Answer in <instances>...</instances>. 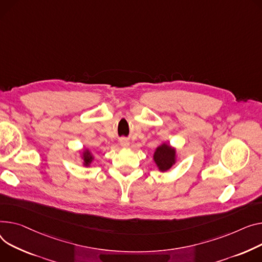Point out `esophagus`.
I'll return each mask as SVG.
<instances>
[{
	"label": "esophagus",
	"instance_id": "34e87169",
	"mask_svg": "<svg viewBox=\"0 0 262 262\" xmlns=\"http://www.w3.org/2000/svg\"><path fill=\"white\" fill-rule=\"evenodd\" d=\"M120 144H121V146H123V147H127V146L129 145V141L127 140V139L123 138V139H121V140H120Z\"/></svg>",
	"mask_w": 262,
	"mask_h": 262
}]
</instances>
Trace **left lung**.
Wrapping results in <instances>:
<instances>
[{"instance_id":"left-lung-1","label":"left lung","mask_w":262,"mask_h":262,"mask_svg":"<svg viewBox=\"0 0 262 262\" xmlns=\"http://www.w3.org/2000/svg\"><path fill=\"white\" fill-rule=\"evenodd\" d=\"M154 159L159 169L165 171L175 163V149L171 148L167 144H162L157 148L154 155Z\"/></svg>"}]
</instances>
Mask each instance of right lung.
<instances>
[{"label": "right lung", "instance_id": "right-lung-1", "mask_svg": "<svg viewBox=\"0 0 262 262\" xmlns=\"http://www.w3.org/2000/svg\"><path fill=\"white\" fill-rule=\"evenodd\" d=\"M83 158H84V164L87 166V165H90V163L92 162V159H93V157L91 156V152L87 150V151H85L84 154H83Z\"/></svg>", "mask_w": 262, "mask_h": 262}]
</instances>
